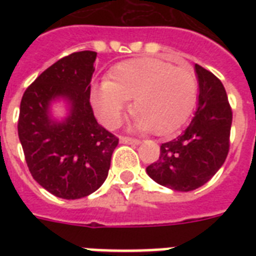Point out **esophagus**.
<instances>
[{"mask_svg":"<svg viewBox=\"0 0 256 256\" xmlns=\"http://www.w3.org/2000/svg\"><path fill=\"white\" fill-rule=\"evenodd\" d=\"M120 144H140V140L136 138H132V136H120Z\"/></svg>","mask_w":256,"mask_h":256,"instance_id":"34e87169","label":"esophagus"}]
</instances>
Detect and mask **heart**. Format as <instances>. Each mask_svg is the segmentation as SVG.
I'll use <instances>...</instances> for the list:
<instances>
[{
  "instance_id": "heart-1",
  "label": "heart",
  "mask_w": 256,
  "mask_h": 256,
  "mask_svg": "<svg viewBox=\"0 0 256 256\" xmlns=\"http://www.w3.org/2000/svg\"><path fill=\"white\" fill-rule=\"evenodd\" d=\"M128 100H134L132 112L136 116V128H152L158 136H168L182 128L194 112L198 80L186 66L136 58L118 64L108 81L92 88L94 108L108 128L120 124Z\"/></svg>"
}]
</instances>
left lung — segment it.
Here are the masks:
<instances>
[{"label":"left lung","instance_id":"1","mask_svg":"<svg viewBox=\"0 0 256 256\" xmlns=\"http://www.w3.org/2000/svg\"><path fill=\"white\" fill-rule=\"evenodd\" d=\"M198 108L175 140L160 144V160L146 168L148 176L175 191H192L222 168L230 150L232 110L219 78L199 65Z\"/></svg>","mask_w":256,"mask_h":256}]
</instances>
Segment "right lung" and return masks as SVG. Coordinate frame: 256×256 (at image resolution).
I'll return each mask as SVG.
<instances>
[{"label": "right lung", "mask_w": 256, "mask_h": 256, "mask_svg": "<svg viewBox=\"0 0 256 256\" xmlns=\"http://www.w3.org/2000/svg\"><path fill=\"white\" fill-rule=\"evenodd\" d=\"M96 52H77L58 60L26 88L18 116L30 174L45 190L62 199H80L108 178L118 138L96 122L90 104ZM70 104V114L56 122L48 106L56 98Z\"/></svg>", "instance_id": "1"}]
</instances>
